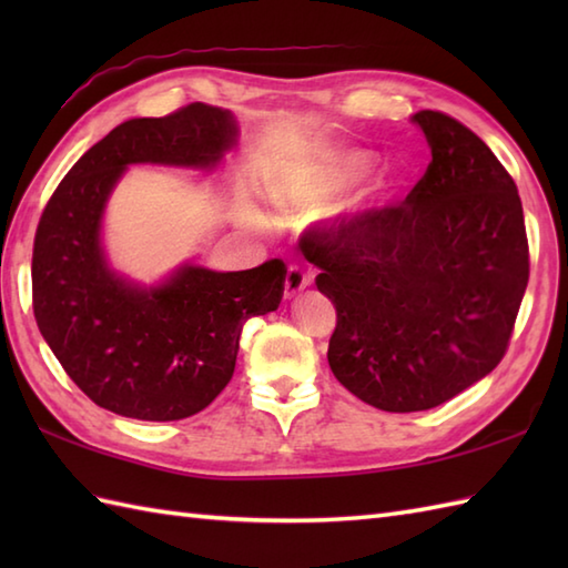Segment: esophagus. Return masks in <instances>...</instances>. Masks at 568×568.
I'll return each mask as SVG.
<instances>
[{"label":"esophagus","mask_w":568,"mask_h":568,"mask_svg":"<svg viewBox=\"0 0 568 568\" xmlns=\"http://www.w3.org/2000/svg\"><path fill=\"white\" fill-rule=\"evenodd\" d=\"M310 273H305L300 265L291 263L287 265V273H285V297H295L300 291H305L310 285Z\"/></svg>","instance_id":"34e87169"}]
</instances>
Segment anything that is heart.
I'll return each mask as SVG.
<instances>
[{
  "label": "heart",
  "instance_id": "heart-1",
  "mask_svg": "<svg viewBox=\"0 0 568 568\" xmlns=\"http://www.w3.org/2000/svg\"><path fill=\"white\" fill-rule=\"evenodd\" d=\"M371 171V159L364 153H346L334 159L332 163H324L315 168L312 173H305L303 178L293 180L291 185H285L275 192V202L285 210H312L329 200L336 192L344 190L346 185L356 183L358 178H364Z\"/></svg>",
  "mask_w": 568,
  "mask_h": 568
}]
</instances>
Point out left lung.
Instances as JSON below:
<instances>
[{"mask_svg": "<svg viewBox=\"0 0 568 568\" xmlns=\"http://www.w3.org/2000/svg\"><path fill=\"white\" fill-rule=\"evenodd\" d=\"M432 161L397 204L315 229L303 253L336 307L329 368L385 413L432 409L496 368L529 281L515 180L474 131L422 110Z\"/></svg>", "mask_w": 568, "mask_h": 568, "instance_id": "1", "label": "left lung"}]
</instances>
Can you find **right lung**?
<instances>
[{"label": "right lung", "instance_id": "add662e5", "mask_svg": "<svg viewBox=\"0 0 568 568\" xmlns=\"http://www.w3.org/2000/svg\"><path fill=\"white\" fill-rule=\"evenodd\" d=\"M234 141V116L202 102L129 119L45 204L31 258L33 317L72 383L110 413L149 422L200 413L232 381L246 320L281 305V258L236 273L183 265L163 285L139 287L102 253V212L126 165L212 168Z\"/></svg>", "mask_w": 568, "mask_h": 568}]
</instances>
